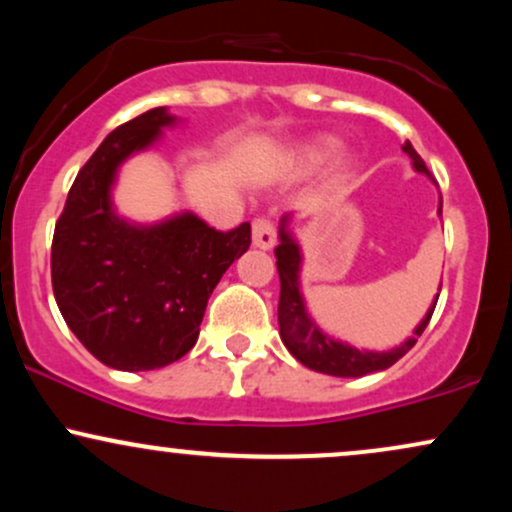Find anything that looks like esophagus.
<instances>
[{
  "label": "esophagus",
  "mask_w": 512,
  "mask_h": 512,
  "mask_svg": "<svg viewBox=\"0 0 512 512\" xmlns=\"http://www.w3.org/2000/svg\"><path fill=\"white\" fill-rule=\"evenodd\" d=\"M252 243L262 250L274 248L276 228L272 219H267V216H257V219H252Z\"/></svg>",
  "instance_id": "34e87169"
}]
</instances>
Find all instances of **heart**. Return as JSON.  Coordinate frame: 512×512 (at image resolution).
I'll list each match as a JSON object with an SVG mask.
<instances>
[{
    "mask_svg": "<svg viewBox=\"0 0 512 512\" xmlns=\"http://www.w3.org/2000/svg\"><path fill=\"white\" fill-rule=\"evenodd\" d=\"M332 146H334L332 142H325V144H320V146H313V149H310L308 154H305V161H308V163L322 161V158H325V154L332 149Z\"/></svg>",
    "mask_w": 512,
    "mask_h": 512,
    "instance_id": "b5f03b06",
    "label": "heart"
}]
</instances>
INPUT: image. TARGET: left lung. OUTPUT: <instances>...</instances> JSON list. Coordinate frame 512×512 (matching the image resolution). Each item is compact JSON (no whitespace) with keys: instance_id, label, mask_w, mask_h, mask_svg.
I'll return each mask as SVG.
<instances>
[{"instance_id":"8db88e82","label":"left lung","mask_w":512,"mask_h":512,"mask_svg":"<svg viewBox=\"0 0 512 512\" xmlns=\"http://www.w3.org/2000/svg\"><path fill=\"white\" fill-rule=\"evenodd\" d=\"M404 154H409L411 163L419 173H428L424 158L414 151V146L404 142ZM440 211H443V199H440ZM281 243L274 248L276 255V269H279V281H281V293H279V330H281V342L286 344V349L291 351L303 366L317 373L337 375V378H361V375L375 373V370L390 368L392 363H397L411 346L416 344V339L421 337V332L426 330L428 320H431L436 305H431L421 325L414 330V337L407 339L402 346L392 351H358L354 346L334 342L317 330V325L310 320L308 310H305L301 289H298V272H301V250L298 243L291 238V233L286 231V219L281 221L279 231ZM438 303V298H436Z\"/></svg>"}]
</instances>
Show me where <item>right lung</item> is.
Returning <instances> with one entry per match:
<instances>
[{
	"instance_id": "right-lung-1",
	"label": "right lung",
	"mask_w": 512,
	"mask_h": 512,
	"mask_svg": "<svg viewBox=\"0 0 512 512\" xmlns=\"http://www.w3.org/2000/svg\"><path fill=\"white\" fill-rule=\"evenodd\" d=\"M173 122L154 108L113 129L76 175L52 236V291L64 322L117 370H154L185 356L211 291L250 248V223L223 233L195 214L156 226L115 216L117 166Z\"/></svg>"
}]
</instances>
